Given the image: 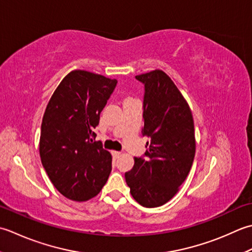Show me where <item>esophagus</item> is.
Listing matches in <instances>:
<instances>
[{
	"mask_svg": "<svg viewBox=\"0 0 252 252\" xmlns=\"http://www.w3.org/2000/svg\"><path fill=\"white\" fill-rule=\"evenodd\" d=\"M112 156H113V158H117L121 156V152H119V151H112Z\"/></svg>",
	"mask_w": 252,
	"mask_h": 252,
	"instance_id": "34e87169",
	"label": "esophagus"
}]
</instances>
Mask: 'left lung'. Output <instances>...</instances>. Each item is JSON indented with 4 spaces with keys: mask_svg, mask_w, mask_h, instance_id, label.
<instances>
[{
    "mask_svg": "<svg viewBox=\"0 0 252 252\" xmlns=\"http://www.w3.org/2000/svg\"><path fill=\"white\" fill-rule=\"evenodd\" d=\"M145 86L142 136L150 138L143 157L125 173L130 193L147 208L169 201L192 166L196 140L191 111L172 79L157 69L136 76Z\"/></svg>",
    "mask_w": 252,
    "mask_h": 252,
    "instance_id": "left-lung-1",
    "label": "left lung"
}]
</instances>
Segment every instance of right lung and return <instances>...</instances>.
<instances>
[{
  "label": "right lung",
  "mask_w": 252,
  "mask_h": 252,
  "mask_svg": "<svg viewBox=\"0 0 252 252\" xmlns=\"http://www.w3.org/2000/svg\"><path fill=\"white\" fill-rule=\"evenodd\" d=\"M116 79L73 70L61 81L45 109L40 157L54 187L74 201L95 197L112 171V156L95 141L100 113Z\"/></svg>",
  "instance_id": "add662e5"
}]
</instances>
